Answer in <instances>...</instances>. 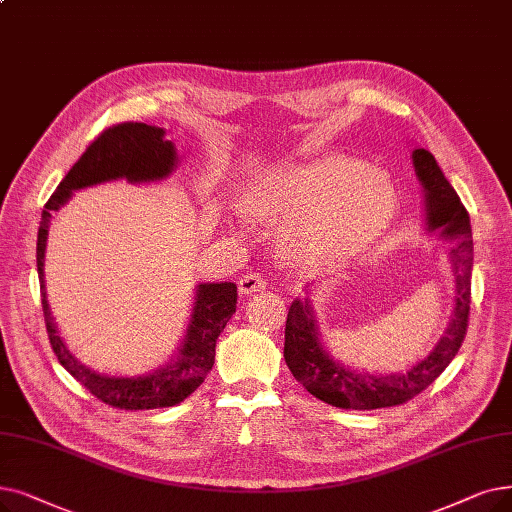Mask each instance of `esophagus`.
<instances>
[{
    "mask_svg": "<svg viewBox=\"0 0 512 512\" xmlns=\"http://www.w3.org/2000/svg\"><path fill=\"white\" fill-rule=\"evenodd\" d=\"M265 278L261 276V274H257V272H249V274H244L240 280H238V291L242 293V295H253V293H257V291H263L265 288Z\"/></svg>",
    "mask_w": 512,
    "mask_h": 512,
    "instance_id": "1",
    "label": "esophagus"
}]
</instances>
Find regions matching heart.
Returning a JSON list of instances; mask_svg holds the SVG:
<instances>
[{"instance_id": "obj_1", "label": "heart", "mask_w": 512, "mask_h": 512, "mask_svg": "<svg viewBox=\"0 0 512 512\" xmlns=\"http://www.w3.org/2000/svg\"><path fill=\"white\" fill-rule=\"evenodd\" d=\"M242 215L259 226L295 230L293 251L305 259L341 263L366 253L389 228L397 190L387 171L358 159L324 157L282 167L240 198Z\"/></svg>"}]
</instances>
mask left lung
I'll return each instance as SVG.
<instances>
[{
	"instance_id": "8db88e82",
	"label": "left lung",
	"mask_w": 512,
	"mask_h": 512,
	"mask_svg": "<svg viewBox=\"0 0 512 512\" xmlns=\"http://www.w3.org/2000/svg\"><path fill=\"white\" fill-rule=\"evenodd\" d=\"M412 163L422 192H425L427 230H439L441 238L454 242L450 251L456 282L454 314L437 345L425 355V360H420L406 372L368 374L349 370L341 362L332 360V355L320 341L314 307L307 299H295L288 309L284 328L286 366L311 395L335 408L376 410L406 404L448 368L464 341L466 326H469L473 270L469 213L429 150L416 148L412 152Z\"/></svg>"
}]
</instances>
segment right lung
I'll return each instance as SVG.
<instances>
[{"instance_id":"add662e5","label":"right lung","mask_w":512,"mask_h":512,"mask_svg":"<svg viewBox=\"0 0 512 512\" xmlns=\"http://www.w3.org/2000/svg\"><path fill=\"white\" fill-rule=\"evenodd\" d=\"M177 163L175 148L165 140V129L146 123H119L104 129L87 146L81 159L64 175L56 192L50 196L41 213L37 232V274L41 284V307L46 318L48 337L58 362L66 372L96 395L100 402L119 410H154L169 408L203 385L215 362V343L236 311V284L234 282H205L196 286L194 307L186 337L182 339L175 358L144 376H106L83 366L66 349L58 324L50 311L46 295V244L52 213L69 201L75 190L96 186L113 180H127L131 184L159 182L173 171Z\"/></svg>"}]
</instances>
